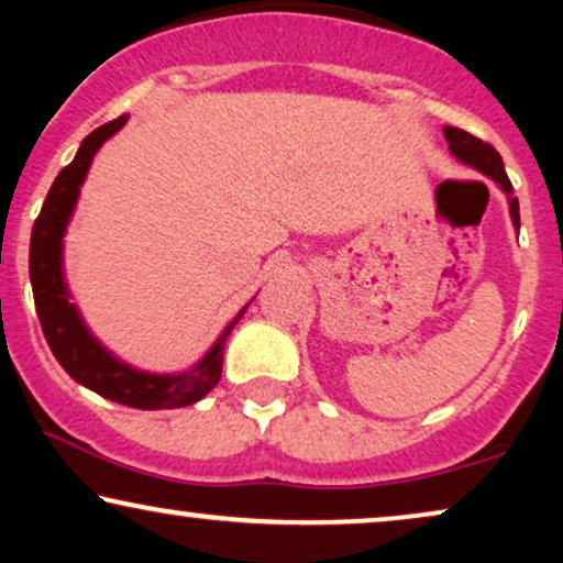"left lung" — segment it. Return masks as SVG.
Listing matches in <instances>:
<instances>
[{"label":"left lung","instance_id":"1","mask_svg":"<svg viewBox=\"0 0 563 563\" xmlns=\"http://www.w3.org/2000/svg\"><path fill=\"white\" fill-rule=\"evenodd\" d=\"M443 135H445V141H449V148H451L453 156H456L459 161H464V164H468V166H474L476 172H482L484 176H489V179H495L499 184V189H503L507 199H510L512 225L520 228L518 197L512 195V184L505 174L503 156H499V153L492 148L489 143L479 141V137H474L472 133H466V130H461V128L445 125Z\"/></svg>","mask_w":563,"mask_h":563}]
</instances>
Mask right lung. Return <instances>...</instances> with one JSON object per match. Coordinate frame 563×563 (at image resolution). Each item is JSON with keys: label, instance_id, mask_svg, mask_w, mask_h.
Instances as JSON below:
<instances>
[{"label": "right lung", "instance_id": "1", "mask_svg": "<svg viewBox=\"0 0 563 563\" xmlns=\"http://www.w3.org/2000/svg\"><path fill=\"white\" fill-rule=\"evenodd\" d=\"M125 122L128 118L122 114V118L97 128L95 133L84 137L71 164L60 168L48 197H45L43 210L37 214L33 235H30V284H33L35 310L41 318L45 341L74 382L112 399V402L137 407V410H172V407L195 405L220 382L225 338L235 328V322L243 318L245 307L222 330L218 343L207 351V356L189 372L148 374L135 372L133 366L114 358L104 345H99L97 338L84 325L76 305L68 302L64 264H60L66 225L71 220L76 199H79V187L87 179L91 158H95L99 145L118 133Z\"/></svg>", "mask_w": 563, "mask_h": 563}]
</instances>
